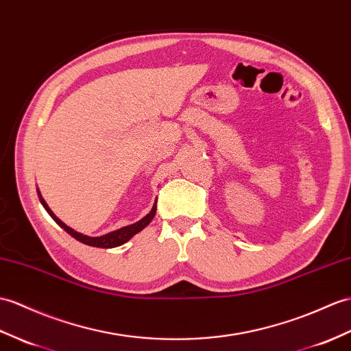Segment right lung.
Returning a JSON list of instances; mask_svg holds the SVG:
<instances>
[{
	"instance_id": "1",
	"label": "right lung",
	"mask_w": 351,
	"mask_h": 351,
	"mask_svg": "<svg viewBox=\"0 0 351 351\" xmlns=\"http://www.w3.org/2000/svg\"><path fill=\"white\" fill-rule=\"evenodd\" d=\"M37 194H38L40 203H42L43 208L46 209V213L53 218V221L58 224L61 229H64L65 232H67L70 236H73V238H75V239H77L79 242L85 243V245L97 247V248H115V247L122 245V243H125L127 241L132 239L134 234H137L138 232L143 230L145 227L152 221V218H154V215H156V210H157V200H156V202H154L152 209L149 210V213L146 214L142 219H138V221H136L133 224L124 226V227H121V229H118V230H113V232H109V233L101 234V236H88V234L76 232L75 229H71V227H69L67 224L62 223L61 219L52 213L51 208L47 206V203L42 197V193H40L38 189H37Z\"/></svg>"
}]
</instances>
